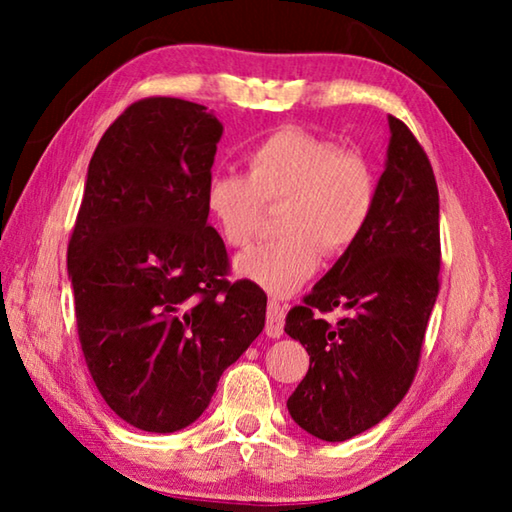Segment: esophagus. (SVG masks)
Returning a JSON list of instances; mask_svg holds the SVG:
<instances>
[{
    "mask_svg": "<svg viewBox=\"0 0 512 512\" xmlns=\"http://www.w3.org/2000/svg\"><path fill=\"white\" fill-rule=\"evenodd\" d=\"M284 316H287V305H282L280 300H268L266 336H271V339H280L284 332Z\"/></svg>",
    "mask_w": 512,
    "mask_h": 512,
    "instance_id": "34e87169",
    "label": "esophagus"
}]
</instances>
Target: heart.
Here are the masks:
<instances>
[{
    "instance_id": "obj_1",
    "label": "heart",
    "mask_w": 512,
    "mask_h": 512,
    "mask_svg": "<svg viewBox=\"0 0 512 512\" xmlns=\"http://www.w3.org/2000/svg\"><path fill=\"white\" fill-rule=\"evenodd\" d=\"M379 178L361 151L300 126L268 133L246 153L244 173H214L205 205L225 246L246 248L266 207H277L280 239L237 259V273L273 296L298 291L320 259L339 257L368 230Z\"/></svg>"
}]
</instances>
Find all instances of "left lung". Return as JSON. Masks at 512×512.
I'll return each instance as SVG.
<instances>
[{
  "label": "left lung",
  "mask_w": 512,
  "mask_h": 512,
  "mask_svg": "<svg viewBox=\"0 0 512 512\" xmlns=\"http://www.w3.org/2000/svg\"><path fill=\"white\" fill-rule=\"evenodd\" d=\"M388 126V160L368 230L284 325L309 352L289 413L327 443L375 427L409 393L440 289L436 176L409 126L393 115ZM334 308L349 314L329 324L324 314Z\"/></svg>",
  "instance_id": "1"
}]
</instances>
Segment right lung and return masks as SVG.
I'll return each mask as SVG.
<instances>
[{
  "label": "right lung",
  "instance_id": "obj_1",
  "mask_svg": "<svg viewBox=\"0 0 512 512\" xmlns=\"http://www.w3.org/2000/svg\"><path fill=\"white\" fill-rule=\"evenodd\" d=\"M223 126L198 103L149 97L94 151L67 246L85 363L121 420L185 429L264 329L266 293L230 282L205 189Z\"/></svg>",
  "mask_w": 512,
  "mask_h": 512
}]
</instances>
